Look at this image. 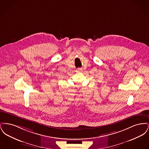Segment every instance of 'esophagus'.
<instances>
[{"mask_svg": "<svg viewBox=\"0 0 149 149\" xmlns=\"http://www.w3.org/2000/svg\"><path fill=\"white\" fill-rule=\"evenodd\" d=\"M77 71H78V72H81V71H82V69H80V68H79V69H77Z\"/></svg>", "mask_w": 149, "mask_h": 149, "instance_id": "34e87169", "label": "esophagus"}]
</instances>
